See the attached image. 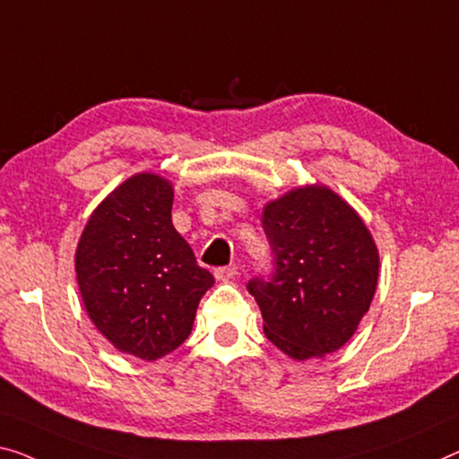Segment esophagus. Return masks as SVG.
Wrapping results in <instances>:
<instances>
[{"instance_id": "obj_1", "label": "esophagus", "mask_w": 459, "mask_h": 459, "mask_svg": "<svg viewBox=\"0 0 459 459\" xmlns=\"http://www.w3.org/2000/svg\"><path fill=\"white\" fill-rule=\"evenodd\" d=\"M237 273H238V270L235 268V265H222V268L214 270L216 280H222V282H229V280L235 278Z\"/></svg>"}]
</instances>
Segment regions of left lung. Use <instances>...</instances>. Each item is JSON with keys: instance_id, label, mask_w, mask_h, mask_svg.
<instances>
[{"instance_id": "8db88e82", "label": "left lung", "mask_w": 459, "mask_h": 459, "mask_svg": "<svg viewBox=\"0 0 459 459\" xmlns=\"http://www.w3.org/2000/svg\"><path fill=\"white\" fill-rule=\"evenodd\" d=\"M272 270L249 280L264 332L284 354L324 357L348 342L368 311L379 276L371 235L346 202L311 186L265 206Z\"/></svg>"}]
</instances>
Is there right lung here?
Segmentation results:
<instances>
[{"mask_svg": "<svg viewBox=\"0 0 459 459\" xmlns=\"http://www.w3.org/2000/svg\"><path fill=\"white\" fill-rule=\"evenodd\" d=\"M173 187L142 173L113 191L88 221L76 251L86 311L119 351L156 360L187 340L214 276L170 221Z\"/></svg>", "mask_w": 459, "mask_h": 459, "instance_id": "obj_1", "label": "right lung"}]
</instances>
